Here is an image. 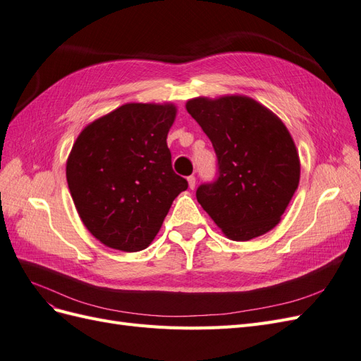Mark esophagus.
<instances>
[{
  "label": "esophagus",
  "instance_id": "34e87169",
  "mask_svg": "<svg viewBox=\"0 0 361 361\" xmlns=\"http://www.w3.org/2000/svg\"><path fill=\"white\" fill-rule=\"evenodd\" d=\"M187 180H188V187H190L191 190H194V188H195V178H194V176H188Z\"/></svg>",
  "mask_w": 361,
  "mask_h": 361
}]
</instances>
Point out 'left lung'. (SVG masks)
Returning a JSON list of instances; mask_svg holds the SVG:
<instances>
[{"label":"left lung","mask_w":361,"mask_h":361,"mask_svg":"<svg viewBox=\"0 0 361 361\" xmlns=\"http://www.w3.org/2000/svg\"><path fill=\"white\" fill-rule=\"evenodd\" d=\"M187 111L209 137L218 178L197 188V202L233 241L265 235L300 183V157L285 123L243 94L194 97Z\"/></svg>","instance_id":"8db88e82"}]
</instances>
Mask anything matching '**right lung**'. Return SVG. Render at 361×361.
Returning <instances> with one entry per match:
<instances>
[{"instance_id":"obj_1","label":"right lung","mask_w":361,"mask_h":361,"mask_svg":"<svg viewBox=\"0 0 361 361\" xmlns=\"http://www.w3.org/2000/svg\"><path fill=\"white\" fill-rule=\"evenodd\" d=\"M173 104H125L87 125L75 140L66 179L82 224L120 251L149 247L188 182L171 169L167 134Z\"/></svg>"}]
</instances>
